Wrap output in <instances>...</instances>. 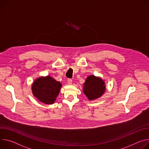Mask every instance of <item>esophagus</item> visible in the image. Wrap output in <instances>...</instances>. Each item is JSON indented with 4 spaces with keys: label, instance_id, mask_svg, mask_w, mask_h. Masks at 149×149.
I'll use <instances>...</instances> for the list:
<instances>
[{
    "label": "esophagus",
    "instance_id": "esophagus-1",
    "mask_svg": "<svg viewBox=\"0 0 149 149\" xmlns=\"http://www.w3.org/2000/svg\"><path fill=\"white\" fill-rule=\"evenodd\" d=\"M67 81H68V84H70V85L72 84V81L71 79H68L67 80Z\"/></svg>",
    "mask_w": 149,
    "mask_h": 149
}]
</instances>
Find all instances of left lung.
Segmentation results:
<instances>
[{"label": "left lung", "mask_w": 149, "mask_h": 149, "mask_svg": "<svg viewBox=\"0 0 149 149\" xmlns=\"http://www.w3.org/2000/svg\"><path fill=\"white\" fill-rule=\"evenodd\" d=\"M83 93L89 100L100 98L106 91V85L104 80L99 77L94 75L88 76L83 84Z\"/></svg>", "instance_id": "obj_1"}]
</instances>
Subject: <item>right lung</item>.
Segmentation results:
<instances>
[{"label": "right lung", "instance_id": "add662e5", "mask_svg": "<svg viewBox=\"0 0 149 149\" xmlns=\"http://www.w3.org/2000/svg\"><path fill=\"white\" fill-rule=\"evenodd\" d=\"M62 86L59 81L47 75L36 78L31 85V90L34 96L40 102L52 104L59 95Z\"/></svg>", "mask_w": 149, "mask_h": 149}]
</instances>
